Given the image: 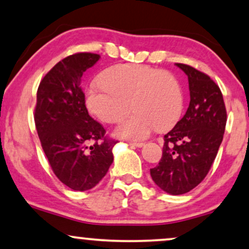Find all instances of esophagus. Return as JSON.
<instances>
[{"label": "esophagus", "mask_w": 249, "mask_h": 249, "mask_svg": "<svg viewBox=\"0 0 249 249\" xmlns=\"http://www.w3.org/2000/svg\"><path fill=\"white\" fill-rule=\"evenodd\" d=\"M129 144L133 146H137V148H141V146L144 145V143L142 142H129Z\"/></svg>", "instance_id": "1"}]
</instances>
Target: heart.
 <instances>
[{
	"label": "heart",
	"instance_id": "heart-1",
	"mask_svg": "<svg viewBox=\"0 0 249 249\" xmlns=\"http://www.w3.org/2000/svg\"><path fill=\"white\" fill-rule=\"evenodd\" d=\"M88 108L101 121L114 124L136 113L116 128L119 137L144 140L157 128L167 130L179 121L183 94L173 75L141 64H119L92 83L85 96ZM133 106H131V103Z\"/></svg>",
	"mask_w": 249,
	"mask_h": 249
}]
</instances>
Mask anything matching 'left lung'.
Instances as JSON below:
<instances>
[{
  "label": "left lung",
  "mask_w": 249,
  "mask_h": 249,
  "mask_svg": "<svg viewBox=\"0 0 249 249\" xmlns=\"http://www.w3.org/2000/svg\"><path fill=\"white\" fill-rule=\"evenodd\" d=\"M177 66L188 76L189 106L183 118L164 136L160 160L150 170L156 185L171 195L186 194L207 177L228 120L218 85L193 67Z\"/></svg>",
  "instance_id": "left-lung-1"
}]
</instances>
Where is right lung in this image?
Wrapping results in <instances>:
<instances>
[{
  "mask_svg": "<svg viewBox=\"0 0 249 249\" xmlns=\"http://www.w3.org/2000/svg\"><path fill=\"white\" fill-rule=\"evenodd\" d=\"M100 59L98 54L76 53L56 63L40 82L35 122L52 170L69 188L84 192L106 176L118 141L89 115L81 78Z\"/></svg>",
  "mask_w": 249,
  "mask_h": 249,
  "instance_id": "add662e5",
  "label": "right lung"
}]
</instances>
